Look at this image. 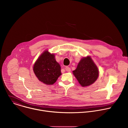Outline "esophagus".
Returning a JSON list of instances; mask_svg holds the SVG:
<instances>
[{"instance_id": "1", "label": "esophagus", "mask_w": 128, "mask_h": 128, "mask_svg": "<svg viewBox=\"0 0 128 128\" xmlns=\"http://www.w3.org/2000/svg\"><path fill=\"white\" fill-rule=\"evenodd\" d=\"M65 69H66V71H67V72H70V68H69L68 66H66V68H65Z\"/></svg>"}]
</instances>
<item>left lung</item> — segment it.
I'll list each match as a JSON object with an SVG mask.
<instances>
[{"label":"left lung","mask_w":128,"mask_h":128,"mask_svg":"<svg viewBox=\"0 0 128 128\" xmlns=\"http://www.w3.org/2000/svg\"><path fill=\"white\" fill-rule=\"evenodd\" d=\"M72 72L83 87L89 86L95 82L99 74L97 66L89 56L81 59L77 68Z\"/></svg>","instance_id":"8db88e82"}]
</instances>
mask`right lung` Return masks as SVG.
<instances>
[{
    "instance_id": "add662e5",
    "label": "right lung",
    "mask_w": 128,
    "mask_h": 128,
    "mask_svg": "<svg viewBox=\"0 0 128 128\" xmlns=\"http://www.w3.org/2000/svg\"><path fill=\"white\" fill-rule=\"evenodd\" d=\"M34 72L39 80L46 85H52L61 75L60 66L56 62L54 54L44 52L33 66Z\"/></svg>"
}]
</instances>
